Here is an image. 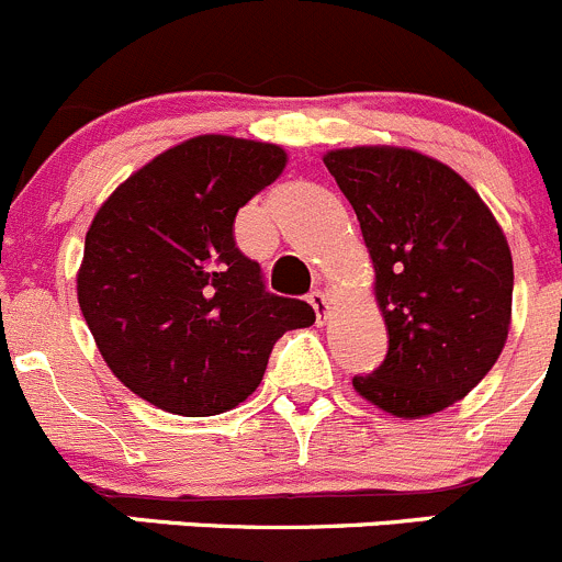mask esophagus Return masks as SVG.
Instances as JSON below:
<instances>
[{
	"instance_id": "obj_1",
	"label": "esophagus",
	"mask_w": 562,
	"mask_h": 562,
	"mask_svg": "<svg viewBox=\"0 0 562 562\" xmlns=\"http://www.w3.org/2000/svg\"><path fill=\"white\" fill-rule=\"evenodd\" d=\"M307 302L313 304V310H315V315H317V323L326 321V317H328V296H326V293L317 291V288H315V291L307 296Z\"/></svg>"
}]
</instances>
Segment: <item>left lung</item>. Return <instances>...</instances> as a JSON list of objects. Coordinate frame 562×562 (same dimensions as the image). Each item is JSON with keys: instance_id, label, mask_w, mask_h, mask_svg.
Masks as SVG:
<instances>
[{"instance_id": "obj_1", "label": "left lung", "mask_w": 562, "mask_h": 562, "mask_svg": "<svg viewBox=\"0 0 562 562\" xmlns=\"http://www.w3.org/2000/svg\"><path fill=\"white\" fill-rule=\"evenodd\" d=\"M359 217L375 266L389 353L353 389L400 418L462 400L492 370L512 326L514 263L479 192L440 160L400 146L323 155Z\"/></svg>"}]
</instances>
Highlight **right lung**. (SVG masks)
Instances as JSON below:
<instances>
[{
	"instance_id": "add662e5",
	"label": "right lung",
	"mask_w": 562,
	"mask_h": 562,
	"mask_svg": "<svg viewBox=\"0 0 562 562\" xmlns=\"http://www.w3.org/2000/svg\"><path fill=\"white\" fill-rule=\"evenodd\" d=\"M285 149L198 135L130 176L98 209L78 304L113 375L176 416H217L263 381L307 302L266 291L234 239L236 212L285 168Z\"/></svg>"
}]
</instances>
